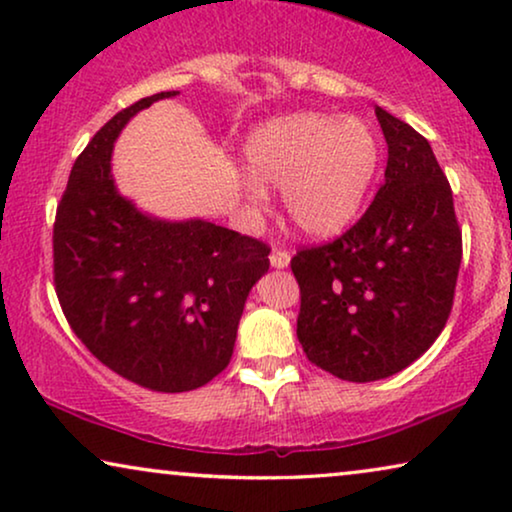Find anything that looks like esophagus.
I'll return each instance as SVG.
<instances>
[{
  "label": "esophagus",
  "mask_w": 512,
  "mask_h": 512,
  "mask_svg": "<svg viewBox=\"0 0 512 512\" xmlns=\"http://www.w3.org/2000/svg\"><path fill=\"white\" fill-rule=\"evenodd\" d=\"M289 261H291V254L286 249H272V254H270V265L272 268H286V265H289Z\"/></svg>",
  "instance_id": "1"
}]
</instances>
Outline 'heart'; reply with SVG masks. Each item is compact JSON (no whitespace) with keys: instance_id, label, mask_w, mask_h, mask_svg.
Returning <instances> with one entry per match:
<instances>
[{"instance_id":"obj_1","label":"heart","mask_w":512,"mask_h":512,"mask_svg":"<svg viewBox=\"0 0 512 512\" xmlns=\"http://www.w3.org/2000/svg\"><path fill=\"white\" fill-rule=\"evenodd\" d=\"M249 174L258 184L282 188L284 209L300 233L328 237L354 221L380 163L375 132L361 118L314 111L263 123L244 144ZM251 205L265 191L249 184Z\"/></svg>"}]
</instances>
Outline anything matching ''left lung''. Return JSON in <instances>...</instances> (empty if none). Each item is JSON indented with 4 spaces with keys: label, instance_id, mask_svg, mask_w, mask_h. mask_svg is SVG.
Returning <instances> with one entry per match:
<instances>
[{
    "label": "left lung",
    "instance_id": "1",
    "mask_svg": "<svg viewBox=\"0 0 512 512\" xmlns=\"http://www.w3.org/2000/svg\"><path fill=\"white\" fill-rule=\"evenodd\" d=\"M375 116L389 146L375 200L333 242L291 258L303 352L347 382L384 380L436 342L461 265L452 188L431 144L382 107Z\"/></svg>",
    "mask_w": 512,
    "mask_h": 512
}]
</instances>
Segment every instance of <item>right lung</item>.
I'll list each match as a JSON object with an SVG mask.
<instances>
[{
    "mask_svg": "<svg viewBox=\"0 0 512 512\" xmlns=\"http://www.w3.org/2000/svg\"><path fill=\"white\" fill-rule=\"evenodd\" d=\"M174 95L144 97L97 130L53 226L55 293L76 338L116 375L163 394L198 389L228 366L251 286L270 268L265 242L202 219H153L116 191V137Z\"/></svg>",
    "mask_w": 512,
    "mask_h": 512,
    "instance_id": "add662e5",
    "label": "right lung"
}]
</instances>
